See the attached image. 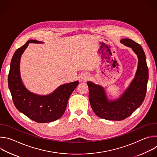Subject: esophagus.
<instances>
[{
	"label": "esophagus",
	"instance_id": "1",
	"mask_svg": "<svg viewBox=\"0 0 157 157\" xmlns=\"http://www.w3.org/2000/svg\"><path fill=\"white\" fill-rule=\"evenodd\" d=\"M82 79L84 80V81H86L87 79H89V76L87 75H84L82 77Z\"/></svg>",
	"mask_w": 157,
	"mask_h": 157
}]
</instances>
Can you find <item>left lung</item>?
<instances>
[{
	"mask_svg": "<svg viewBox=\"0 0 157 157\" xmlns=\"http://www.w3.org/2000/svg\"><path fill=\"white\" fill-rule=\"evenodd\" d=\"M125 46L132 48L138 58L135 77L121 96L116 99L108 98L104 88L91 81H87L89 99L95 114L109 121H122L141 105L144 101L148 79V70L146 56L142 47L131 39L121 41Z\"/></svg>",
	"mask_w": 157,
	"mask_h": 157,
	"instance_id": "8db88e82",
	"label": "left lung"
}]
</instances>
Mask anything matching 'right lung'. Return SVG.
Listing matches in <instances>:
<instances>
[{
	"instance_id": "right-lung-1",
	"label": "right lung",
	"mask_w": 157,
	"mask_h": 157,
	"mask_svg": "<svg viewBox=\"0 0 157 157\" xmlns=\"http://www.w3.org/2000/svg\"><path fill=\"white\" fill-rule=\"evenodd\" d=\"M30 43H43L30 40L15 51L10 63L9 87L13 104L20 113L38 123L53 122L64 113L69 98L79 82L76 81L60 85L52 93L47 95H39L28 90L20 76V63L21 55Z\"/></svg>"
}]
</instances>
